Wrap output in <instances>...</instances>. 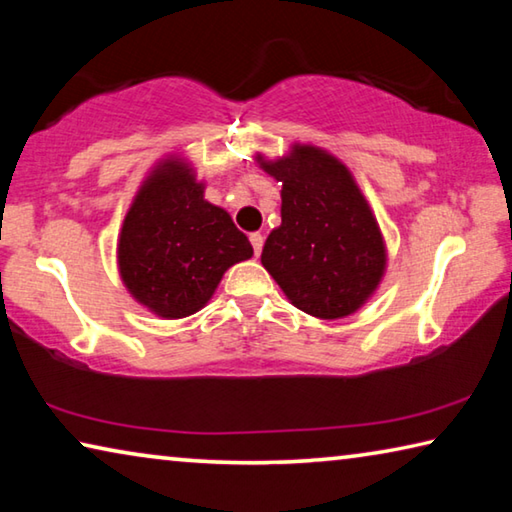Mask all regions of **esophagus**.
<instances>
[{
    "mask_svg": "<svg viewBox=\"0 0 512 512\" xmlns=\"http://www.w3.org/2000/svg\"><path fill=\"white\" fill-rule=\"evenodd\" d=\"M250 244H253V250H255V255L259 257V255H262V246H264V235H259V232H253V235H250Z\"/></svg>",
    "mask_w": 512,
    "mask_h": 512,
    "instance_id": "obj_1",
    "label": "esophagus"
}]
</instances>
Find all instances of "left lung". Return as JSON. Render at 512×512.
Here are the masks:
<instances>
[{"mask_svg":"<svg viewBox=\"0 0 512 512\" xmlns=\"http://www.w3.org/2000/svg\"><path fill=\"white\" fill-rule=\"evenodd\" d=\"M259 167L282 183V223L268 235L262 264L293 307L336 320L375 296L386 273V241L352 171L314 144Z\"/></svg>","mask_w":512,"mask_h":512,"instance_id":"left-lung-1","label":"left lung"}]
</instances>
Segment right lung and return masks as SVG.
<instances>
[{
    "label": "right lung",
    "mask_w": 512,
    "mask_h": 512,
    "mask_svg": "<svg viewBox=\"0 0 512 512\" xmlns=\"http://www.w3.org/2000/svg\"><path fill=\"white\" fill-rule=\"evenodd\" d=\"M253 257L248 237L180 155L149 171L121 223L117 266L128 293L151 314L176 320L203 309L230 266Z\"/></svg>",
    "instance_id": "obj_1"
}]
</instances>
